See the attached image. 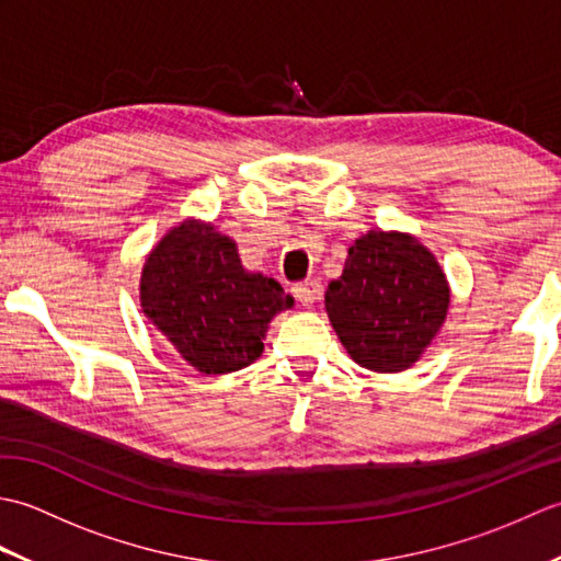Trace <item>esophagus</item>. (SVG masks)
Returning <instances> with one entry per match:
<instances>
[{"instance_id":"obj_1","label":"esophagus","mask_w":561,"mask_h":561,"mask_svg":"<svg viewBox=\"0 0 561 561\" xmlns=\"http://www.w3.org/2000/svg\"><path fill=\"white\" fill-rule=\"evenodd\" d=\"M294 296L299 299L301 306L311 308L318 299H320V291H323V284H320L318 279H306V282H299L294 284Z\"/></svg>"}]
</instances>
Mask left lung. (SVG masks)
<instances>
[{
	"instance_id": "8db88e82",
	"label": "left lung",
	"mask_w": 561,
	"mask_h": 561,
	"mask_svg": "<svg viewBox=\"0 0 561 561\" xmlns=\"http://www.w3.org/2000/svg\"><path fill=\"white\" fill-rule=\"evenodd\" d=\"M450 289L436 257L410 233L356 238L325 311L352 359L378 374L410 368L448 313Z\"/></svg>"
}]
</instances>
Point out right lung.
Listing matches in <instances>:
<instances>
[{
	"instance_id": "obj_1",
	"label": "right lung",
	"mask_w": 561,
	"mask_h": 561,
	"mask_svg": "<svg viewBox=\"0 0 561 561\" xmlns=\"http://www.w3.org/2000/svg\"><path fill=\"white\" fill-rule=\"evenodd\" d=\"M141 311L199 374H231L265 350L270 320L294 299L248 272L229 236L187 219L153 245L139 282Z\"/></svg>"
}]
</instances>
